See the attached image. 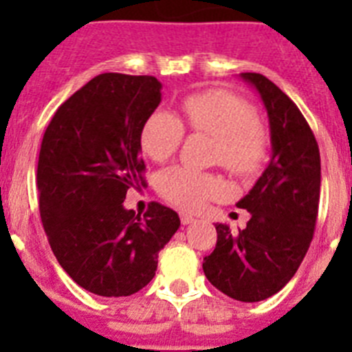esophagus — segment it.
Masks as SVG:
<instances>
[{
  "label": "esophagus",
  "instance_id": "esophagus-1",
  "mask_svg": "<svg viewBox=\"0 0 352 352\" xmlns=\"http://www.w3.org/2000/svg\"><path fill=\"white\" fill-rule=\"evenodd\" d=\"M179 220H182V223L183 226H188V223H192L194 222V217H192V214H188V213H179Z\"/></svg>",
  "mask_w": 352,
  "mask_h": 352
}]
</instances>
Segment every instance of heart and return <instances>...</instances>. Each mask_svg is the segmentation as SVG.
I'll return each instance as SVG.
<instances>
[{"mask_svg": "<svg viewBox=\"0 0 352 352\" xmlns=\"http://www.w3.org/2000/svg\"><path fill=\"white\" fill-rule=\"evenodd\" d=\"M183 114L194 132L214 138V160L236 176H250L263 166L268 155V133L247 100L226 89H208L186 96ZM185 135L179 118L169 111H155L141 129V146L155 162H164L176 153ZM217 176L188 169L169 167L158 178V192L173 206L197 211L222 194Z\"/></svg>", "mask_w": 352, "mask_h": 352, "instance_id": "1", "label": "heart"}]
</instances>
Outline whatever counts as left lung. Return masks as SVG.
I'll return each instance as SVG.
<instances>
[{"instance_id": "1", "label": "left lung", "mask_w": 352, "mask_h": 352, "mask_svg": "<svg viewBox=\"0 0 352 352\" xmlns=\"http://www.w3.org/2000/svg\"><path fill=\"white\" fill-rule=\"evenodd\" d=\"M241 79L259 93L270 121L272 160L238 208L250 211L232 234L217 223V247L204 257L208 280L232 300L254 303L280 291L300 268L316 229L321 194V155L296 104L261 74Z\"/></svg>"}]
</instances>
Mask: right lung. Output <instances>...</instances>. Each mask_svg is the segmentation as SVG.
<instances>
[{
  "label": "right lung",
  "mask_w": 352,
  "mask_h": 352,
  "mask_svg": "<svg viewBox=\"0 0 352 352\" xmlns=\"http://www.w3.org/2000/svg\"><path fill=\"white\" fill-rule=\"evenodd\" d=\"M151 76L100 74L60 105L43 133L38 206L61 268L86 291L130 296L151 282L158 252L179 229L174 210H126L142 182L141 129L162 100Z\"/></svg>",
  "instance_id": "1"
}]
</instances>
